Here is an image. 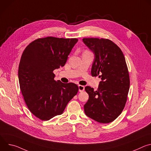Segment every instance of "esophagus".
I'll use <instances>...</instances> for the list:
<instances>
[{"label":"esophagus","mask_w":151,"mask_h":151,"mask_svg":"<svg viewBox=\"0 0 151 151\" xmlns=\"http://www.w3.org/2000/svg\"><path fill=\"white\" fill-rule=\"evenodd\" d=\"M78 88H79V92H82L85 90V87H84V86H83V85H78Z\"/></svg>","instance_id":"1"}]
</instances>
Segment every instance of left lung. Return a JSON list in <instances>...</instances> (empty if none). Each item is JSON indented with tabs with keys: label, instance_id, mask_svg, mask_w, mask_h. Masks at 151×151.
<instances>
[{
	"label": "left lung",
	"instance_id": "left-lung-1",
	"mask_svg": "<svg viewBox=\"0 0 151 151\" xmlns=\"http://www.w3.org/2000/svg\"><path fill=\"white\" fill-rule=\"evenodd\" d=\"M83 42L94 54L93 76L101 78L97 91L89 86L84 105L86 115L100 123L114 121L122 112L130 88V76L124 55L114 42L104 38H83Z\"/></svg>",
	"mask_w": 151,
	"mask_h": 151
}]
</instances>
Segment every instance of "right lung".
Listing matches in <instances>:
<instances>
[{
    "mask_svg": "<svg viewBox=\"0 0 151 151\" xmlns=\"http://www.w3.org/2000/svg\"><path fill=\"white\" fill-rule=\"evenodd\" d=\"M76 38L48 36L29 44L21 55L18 79L29 111L42 121L61 115L79 88L74 83L54 80L53 71L66 64Z\"/></svg>",
    "mask_w": 151,
    "mask_h": 151,
    "instance_id": "right-lung-1",
    "label": "right lung"
}]
</instances>
